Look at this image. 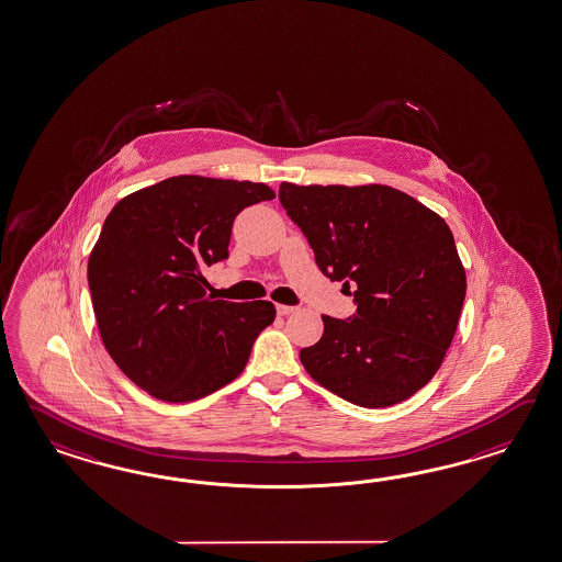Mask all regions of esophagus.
<instances>
[{"mask_svg":"<svg viewBox=\"0 0 562 562\" xmlns=\"http://www.w3.org/2000/svg\"><path fill=\"white\" fill-rule=\"evenodd\" d=\"M276 311H278V315L280 316L292 315V313L296 311V306H288V304H278V306H276Z\"/></svg>","mask_w":562,"mask_h":562,"instance_id":"esophagus-1","label":"esophagus"}]
</instances>
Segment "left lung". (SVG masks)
I'll return each instance as SVG.
<instances>
[{
    "label": "left lung",
    "mask_w": 562,
    "mask_h": 562,
    "mask_svg": "<svg viewBox=\"0 0 562 562\" xmlns=\"http://www.w3.org/2000/svg\"><path fill=\"white\" fill-rule=\"evenodd\" d=\"M278 199L321 272L356 286V315H323L321 341L301 349L304 370L363 408L414 396L447 356L465 301V268L449 225L385 184L282 182Z\"/></svg>",
    "instance_id": "1"
}]
</instances>
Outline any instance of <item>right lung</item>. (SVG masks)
Returning a JSON list of instances; mask_svg holds the SVG:
<instances>
[{"label":"right lung","mask_w":562,"mask_h":562,"mask_svg":"<svg viewBox=\"0 0 562 562\" xmlns=\"http://www.w3.org/2000/svg\"><path fill=\"white\" fill-rule=\"evenodd\" d=\"M274 196L263 182L184 175L111 209L87 276L103 345L137 387L179 404L244 371L274 304L211 301L201 268L227 260L239 211Z\"/></svg>","instance_id":"obj_1"}]
</instances>
